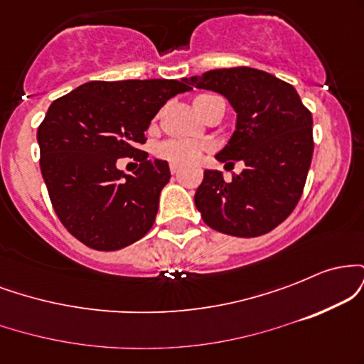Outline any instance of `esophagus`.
I'll use <instances>...</instances> for the list:
<instances>
[{
	"mask_svg": "<svg viewBox=\"0 0 364 364\" xmlns=\"http://www.w3.org/2000/svg\"><path fill=\"white\" fill-rule=\"evenodd\" d=\"M169 171H171V174H178V173H179V166L171 164V166H169Z\"/></svg>",
	"mask_w": 364,
	"mask_h": 364,
	"instance_id": "34e87169",
	"label": "esophagus"
}]
</instances>
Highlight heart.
Segmentation results:
<instances>
[{
  "label": "heart",
  "mask_w": 364,
  "mask_h": 364,
  "mask_svg": "<svg viewBox=\"0 0 364 364\" xmlns=\"http://www.w3.org/2000/svg\"><path fill=\"white\" fill-rule=\"evenodd\" d=\"M200 97H203V95H198L196 99ZM208 150H210V145L203 144V141L171 139L161 141V144L157 145L156 156L157 159H161V161L169 162V164L190 166L195 164L203 154L208 152Z\"/></svg>",
  "instance_id": "1"
}]
</instances>
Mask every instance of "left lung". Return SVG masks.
<instances>
[{"label":"left lung","mask_w":364,"mask_h":364,"mask_svg":"<svg viewBox=\"0 0 364 364\" xmlns=\"http://www.w3.org/2000/svg\"><path fill=\"white\" fill-rule=\"evenodd\" d=\"M186 82L231 102L236 132L217 161L245 162L243 173L232 174L229 183L219 171L203 173L195 193L203 223L237 237L267 235L291 215L303 195L313 157L310 109L291 83L248 66L210 70Z\"/></svg>","instance_id":"left-lung-1"}]
</instances>
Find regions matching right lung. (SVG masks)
<instances>
[{"mask_svg":"<svg viewBox=\"0 0 364 364\" xmlns=\"http://www.w3.org/2000/svg\"><path fill=\"white\" fill-rule=\"evenodd\" d=\"M186 90V78L89 82L49 106L37 129L41 173L58 219L85 246L114 252L150 231L171 173L136 147L159 109ZM124 156L141 162L133 175L115 166Z\"/></svg>","mask_w":364,"mask_h":364,"instance_id":"add662e5","label":"right lung"}]
</instances>
